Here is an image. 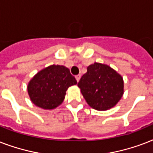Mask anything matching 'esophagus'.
<instances>
[{
	"instance_id": "obj_1",
	"label": "esophagus",
	"mask_w": 153,
	"mask_h": 153,
	"mask_svg": "<svg viewBox=\"0 0 153 153\" xmlns=\"http://www.w3.org/2000/svg\"><path fill=\"white\" fill-rule=\"evenodd\" d=\"M75 79H76L77 82H79V80H80V79H81V75H80V74H78V75L75 76Z\"/></svg>"
}]
</instances>
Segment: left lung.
I'll use <instances>...</instances> for the list:
<instances>
[{
	"label": "left lung",
	"instance_id": "8db88e82",
	"mask_svg": "<svg viewBox=\"0 0 153 153\" xmlns=\"http://www.w3.org/2000/svg\"><path fill=\"white\" fill-rule=\"evenodd\" d=\"M87 104L97 110H107L116 105L124 94L121 74L108 65L94 62L87 67L78 83Z\"/></svg>",
	"mask_w": 153,
	"mask_h": 153
}]
</instances>
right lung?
<instances>
[{"label": "right lung", "instance_id": "obj_1", "mask_svg": "<svg viewBox=\"0 0 153 153\" xmlns=\"http://www.w3.org/2000/svg\"><path fill=\"white\" fill-rule=\"evenodd\" d=\"M77 81L64 66L51 65L41 70L27 85V92L32 102L44 109H53L64 100L68 87Z\"/></svg>", "mask_w": 153, "mask_h": 153}]
</instances>
